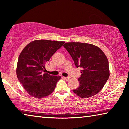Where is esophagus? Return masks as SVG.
Masks as SVG:
<instances>
[{"mask_svg": "<svg viewBox=\"0 0 129 129\" xmlns=\"http://www.w3.org/2000/svg\"><path fill=\"white\" fill-rule=\"evenodd\" d=\"M63 79H64L66 80H69V79L70 78V77H63Z\"/></svg>", "mask_w": 129, "mask_h": 129, "instance_id": "34e87169", "label": "esophagus"}]
</instances>
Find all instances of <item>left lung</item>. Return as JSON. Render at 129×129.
Here are the masks:
<instances>
[{
  "label": "left lung",
  "mask_w": 129,
  "mask_h": 129,
  "mask_svg": "<svg viewBox=\"0 0 129 129\" xmlns=\"http://www.w3.org/2000/svg\"><path fill=\"white\" fill-rule=\"evenodd\" d=\"M63 46L76 67H80L79 87L73 91L82 98H91L100 92L109 76V62L103 51L93 45L67 42Z\"/></svg>",
  "instance_id": "obj_1"
}]
</instances>
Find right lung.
Listing matches in <instances>:
<instances>
[{
	"instance_id": "add662e5",
	"label": "right lung",
	"mask_w": 129,
	"mask_h": 129,
	"mask_svg": "<svg viewBox=\"0 0 129 129\" xmlns=\"http://www.w3.org/2000/svg\"><path fill=\"white\" fill-rule=\"evenodd\" d=\"M64 44L63 41L35 40L27 45L20 53L16 69L17 78L33 98H45L54 91L61 77L44 73L45 66Z\"/></svg>"
}]
</instances>
